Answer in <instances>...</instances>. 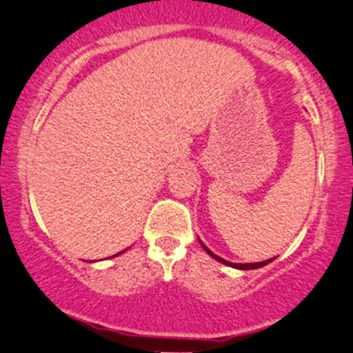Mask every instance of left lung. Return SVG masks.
I'll use <instances>...</instances> for the list:
<instances>
[{
    "label": "left lung",
    "instance_id": "obj_1",
    "mask_svg": "<svg viewBox=\"0 0 353 353\" xmlns=\"http://www.w3.org/2000/svg\"><path fill=\"white\" fill-rule=\"evenodd\" d=\"M200 243H201V241H200ZM201 247H203L205 252H207L210 256H213V259H215V260H219V262L225 263V265H230V267L240 268V270H252V268H260V267H263V265H267V263L272 262V260H265V262H259V263H230V262H227V260H223V259H220V256H216L213 252H210L203 243H201Z\"/></svg>",
    "mask_w": 353,
    "mask_h": 353
}]
</instances>
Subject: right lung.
I'll list each match as a JSON object with an SVG mask.
<instances>
[{
	"label": "right lung",
	"instance_id": "1",
	"mask_svg": "<svg viewBox=\"0 0 353 353\" xmlns=\"http://www.w3.org/2000/svg\"><path fill=\"white\" fill-rule=\"evenodd\" d=\"M120 253H121V252H120ZM120 253H117V255H120Z\"/></svg>",
	"mask_w": 353,
	"mask_h": 353
}]
</instances>
